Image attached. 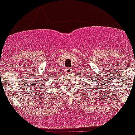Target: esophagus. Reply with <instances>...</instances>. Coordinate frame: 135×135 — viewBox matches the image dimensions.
Listing matches in <instances>:
<instances>
[{"label": "esophagus", "mask_w": 135, "mask_h": 135, "mask_svg": "<svg viewBox=\"0 0 135 135\" xmlns=\"http://www.w3.org/2000/svg\"><path fill=\"white\" fill-rule=\"evenodd\" d=\"M65 71H66V73L68 74H71V73L72 72V69H71V68H66V69H65Z\"/></svg>", "instance_id": "esophagus-1"}]
</instances>
